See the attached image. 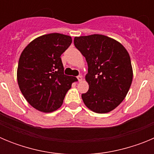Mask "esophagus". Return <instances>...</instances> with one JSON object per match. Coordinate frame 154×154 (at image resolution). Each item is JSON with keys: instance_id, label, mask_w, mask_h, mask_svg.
Wrapping results in <instances>:
<instances>
[{"instance_id": "obj_1", "label": "esophagus", "mask_w": 154, "mask_h": 154, "mask_svg": "<svg viewBox=\"0 0 154 154\" xmlns=\"http://www.w3.org/2000/svg\"><path fill=\"white\" fill-rule=\"evenodd\" d=\"M77 79H78V80H79V82L82 81V75L77 76Z\"/></svg>"}]
</instances>
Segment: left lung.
Wrapping results in <instances>:
<instances>
[{"instance_id":"8db88e82","label":"left lung","mask_w":154,"mask_h":154,"mask_svg":"<svg viewBox=\"0 0 154 154\" xmlns=\"http://www.w3.org/2000/svg\"><path fill=\"white\" fill-rule=\"evenodd\" d=\"M74 45L88 64L89 88L84 103L96 113H106L123 101L133 81L130 57L123 45L103 35L75 37Z\"/></svg>"}]
</instances>
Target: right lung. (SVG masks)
<instances>
[{"label":"right lung","mask_w":154,"mask_h":154,"mask_svg":"<svg viewBox=\"0 0 154 154\" xmlns=\"http://www.w3.org/2000/svg\"><path fill=\"white\" fill-rule=\"evenodd\" d=\"M72 38L59 33L42 35L25 47L19 58V89L31 106L42 112L55 111L62 105L75 77L64 75L61 55Z\"/></svg>","instance_id":"obj_1"}]
</instances>
